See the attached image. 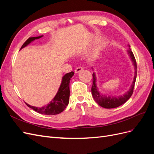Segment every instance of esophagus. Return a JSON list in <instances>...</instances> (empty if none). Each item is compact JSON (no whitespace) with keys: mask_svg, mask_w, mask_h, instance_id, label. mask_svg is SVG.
Wrapping results in <instances>:
<instances>
[{"mask_svg":"<svg viewBox=\"0 0 154 154\" xmlns=\"http://www.w3.org/2000/svg\"><path fill=\"white\" fill-rule=\"evenodd\" d=\"M83 70V68L82 67H78L76 69H75V73H78L79 72L82 71Z\"/></svg>","mask_w":154,"mask_h":154,"instance_id":"34e87169","label":"esophagus"}]
</instances>
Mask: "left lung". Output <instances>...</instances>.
<instances>
[{"mask_svg": "<svg viewBox=\"0 0 154 154\" xmlns=\"http://www.w3.org/2000/svg\"><path fill=\"white\" fill-rule=\"evenodd\" d=\"M128 47H129V49L127 50V53L134 65V77L133 82L132 83V85L130 86V88H129V90L125 93V94L119 96H106L105 94L103 95L101 94V92L98 90V88L97 87V85H96V74L94 72L92 74L93 83H92V88H91L92 95L93 96V98H94V100H95L96 103L100 106L103 107V108L113 109V108H116V107L119 106L120 105L124 104L126 101H128V100H129V98L131 97L132 94L134 85H135V83H136V80L137 77V63H136V59H135L132 51L130 48L129 45H128Z\"/></svg>", "mask_w": 154, "mask_h": 154, "instance_id": "left-lung-1", "label": "left lung"}]
</instances>
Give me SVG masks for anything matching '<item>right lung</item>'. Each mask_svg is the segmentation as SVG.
I'll list each match as a JSON object with an SVG mask.
<instances>
[{
  "instance_id": "add662e5",
  "label": "right lung",
  "mask_w": 154,
  "mask_h": 154,
  "mask_svg": "<svg viewBox=\"0 0 154 154\" xmlns=\"http://www.w3.org/2000/svg\"><path fill=\"white\" fill-rule=\"evenodd\" d=\"M43 35L36 37H30L27 39L24 44L22 45L20 49L24 48L27 45H29L32 41L36 39H39ZM74 72H70L62 77L61 85H60L59 89L55 95L54 98L51 100L48 104L42 106V107H36L34 106H31L26 103L27 106L34 110L40 114L45 115H55L58 114L63 112L66 106L68 105L69 101V96H70V90H69V83L71 78L73 76Z\"/></svg>"
}]
</instances>
